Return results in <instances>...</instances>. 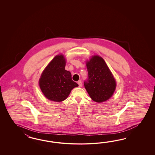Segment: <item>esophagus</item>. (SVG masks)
Wrapping results in <instances>:
<instances>
[{"mask_svg":"<svg viewBox=\"0 0 155 155\" xmlns=\"http://www.w3.org/2000/svg\"><path fill=\"white\" fill-rule=\"evenodd\" d=\"M77 83H78V84L79 85V87H81L82 86V82H81V81H78V82H77Z\"/></svg>","mask_w":155,"mask_h":155,"instance_id":"esophagus-1","label":"esophagus"}]
</instances>
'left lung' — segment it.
<instances>
[{"label": "left lung", "instance_id": "obj_1", "mask_svg": "<svg viewBox=\"0 0 155 155\" xmlns=\"http://www.w3.org/2000/svg\"><path fill=\"white\" fill-rule=\"evenodd\" d=\"M88 79L84 86L90 98L101 103L110 98L116 88V81L112 73L101 57L93 56L86 62Z\"/></svg>", "mask_w": 155, "mask_h": 155}]
</instances>
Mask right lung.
Returning a JSON list of instances; mask_svg holds the SVG:
<instances>
[{"label": "right lung", "mask_w": 155, "mask_h": 155, "mask_svg": "<svg viewBox=\"0 0 155 155\" xmlns=\"http://www.w3.org/2000/svg\"><path fill=\"white\" fill-rule=\"evenodd\" d=\"M65 58L59 54L50 62L39 80V86L47 98L62 102L67 98L71 90L78 84L71 79V73L66 71Z\"/></svg>", "instance_id": "obj_1"}]
</instances>
